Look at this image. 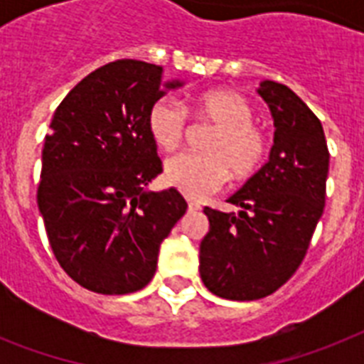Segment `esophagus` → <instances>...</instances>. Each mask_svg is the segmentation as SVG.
I'll use <instances>...</instances> for the list:
<instances>
[{"label":"esophagus","mask_w":364,"mask_h":364,"mask_svg":"<svg viewBox=\"0 0 364 364\" xmlns=\"http://www.w3.org/2000/svg\"><path fill=\"white\" fill-rule=\"evenodd\" d=\"M187 205H188V210H191V211L200 210V204H198V202H194V200H188Z\"/></svg>","instance_id":"esophagus-1"}]
</instances>
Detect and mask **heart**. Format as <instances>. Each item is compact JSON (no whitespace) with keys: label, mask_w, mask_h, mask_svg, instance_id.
<instances>
[{"label":"heart","mask_w":364,"mask_h":364,"mask_svg":"<svg viewBox=\"0 0 364 364\" xmlns=\"http://www.w3.org/2000/svg\"><path fill=\"white\" fill-rule=\"evenodd\" d=\"M189 115L215 126L205 137V153H183L164 164L170 187L193 200L208 198L228 181H245L264 164L270 151L268 132L255 122V109L243 94L230 88L208 90L191 100ZM185 107L170 96H162L147 113V132L162 151H176L187 134Z\"/></svg>","instance_id":"1"}]
</instances>
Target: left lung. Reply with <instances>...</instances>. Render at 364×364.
Listing matches in <instances>:
<instances>
[{"mask_svg":"<svg viewBox=\"0 0 364 364\" xmlns=\"http://www.w3.org/2000/svg\"><path fill=\"white\" fill-rule=\"evenodd\" d=\"M274 117L270 160L228 202L236 213L204 208L200 277L228 300H257L282 287L304 260L325 208L328 147L321 121L285 85L260 82Z\"/></svg>","mask_w":364,"mask_h":364,"instance_id":"obj_1","label":"left lung"}]
</instances>
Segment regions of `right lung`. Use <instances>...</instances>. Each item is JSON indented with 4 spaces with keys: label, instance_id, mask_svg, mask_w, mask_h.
I'll return each mask as SVG.
<instances>
[{
    "label": "right lung",
    "instance_id": "1",
    "mask_svg": "<svg viewBox=\"0 0 364 364\" xmlns=\"http://www.w3.org/2000/svg\"><path fill=\"white\" fill-rule=\"evenodd\" d=\"M176 87L160 65L117 60L71 88L54 113L37 205L58 264L88 291L145 287L160 243L187 211L176 188L145 191L162 171L147 113Z\"/></svg>",
    "mask_w": 364,
    "mask_h": 364
}]
</instances>
